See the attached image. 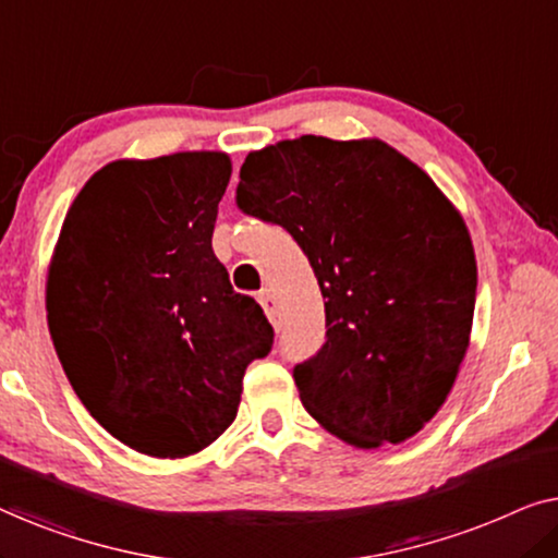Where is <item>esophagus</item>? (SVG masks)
Returning a JSON list of instances; mask_svg holds the SVG:
<instances>
[{
    "label": "esophagus",
    "mask_w": 558,
    "mask_h": 558,
    "mask_svg": "<svg viewBox=\"0 0 558 558\" xmlns=\"http://www.w3.org/2000/svg\"><path fill=\"white\" fill-rule=\"evenodd\" d=\"M258 302H262V307L266 312V317L271 319L274 327H281V312H279V302L277 296H274L271 289H264L262 294H258Z\"/></svg>",
    "instance_id": "34e87169"
}]
</instances>
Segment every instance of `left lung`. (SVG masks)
<instances>
[{
    "instance_id": "8db88e82",
    "label": "left lung",
    "mask_w": 558,
    "mask_h": 558,
    "mask_svg": "<svg viewBox=\"0 0 558 558\" xmlns=\"http://www.w3.org/2000/svg\"><path fill=\"white\" fill-rule=\"evenodd\" d=\"M235 205L287 228L325 296V345L294 365L304 409L350 445L403 441L437 414L475 315L468 228L378 140L300 136L251 151Z\"/></svg>"
}]
</instances>
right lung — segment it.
<instances>
[{
	"instance_id": "right-lung-1",
	"label": "right lung",
	"mask_w": 558,
	"mask_h": 558,
	"mask_svg": "<svg viewBox=\"0 0 558 558\" xmlns=\"http://www.w3.org/2000/svg\"><path fill=\"white\" fill-rule=\"evenodd\" d=\"M231 180L220 151L121 159L68 210L48 325L83 407L136 452H201L233 424L243 373L274 330L213 254Z\"/></svg>"
}]
</instances>
